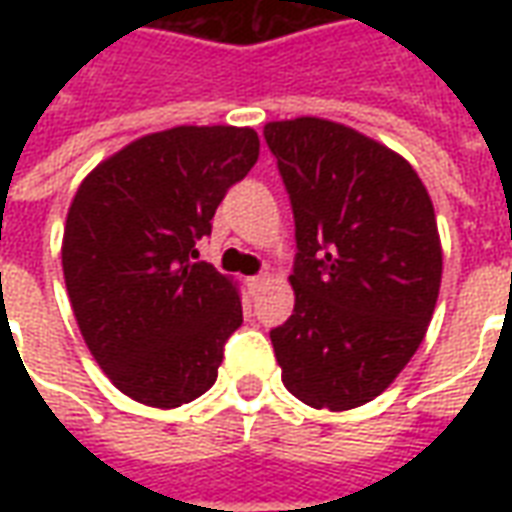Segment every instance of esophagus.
Returning a JSON list of instances; mask_svg holds the SVG:
<instances>
[{
  "instance_id": "obj_1",
  "label": "esophagus",
  "mask_w": 512,
  "mask_h": 512,
  "mask_svg": "<svg viewBox=\"0 0 512 512\" xmlns=\"http://www.w3.org/2000/svg\"><path fill=\"white\" fill-rule=\"evenodd\" d=\"M266 282H268V274H257V277H249V279H246V285H249V290H252V293H255V290L263 288Z\"/></svg>"
}]
</instances>
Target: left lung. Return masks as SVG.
<instances>
[{
	"mask_svg": "<svg viewBox=\"0 0 512 512\" xmlns=\"http://www.w3.org/2000/svg\"><path fill=\"white\" fill-rule=\"evenodd\" d=\"M296 222V307L271 329L282 384L312 408L365 406L422 343L441 285L428 191L406 158L354 128H263Z\"/></svg>",
	"mask_w": 512,
	"mask_h": 512,
	"instance_id": "obj_1",
	"label": "left lung"
}]
</instances>
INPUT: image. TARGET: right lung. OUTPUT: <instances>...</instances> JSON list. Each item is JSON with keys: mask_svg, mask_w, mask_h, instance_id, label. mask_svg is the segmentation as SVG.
Listing matches in <instances>:
<instances>
[{"mask_svg": "<svg viewBox=\"0 0 512 512\" xmlns=\"http://www.w3.org/2000/svg\"><path fill=\"white\" fill-rule=\"evenodd\" d=\"M257 153L252 128H169L106 158L73 197L62 238L73 315L112 384L145 406L208 392L244 321L235 285L194 246Z\"/></svg>", "mask_w": 512, "mask_h": 512, "instance_id": "1", "label": "right lung"}]
</instances>
